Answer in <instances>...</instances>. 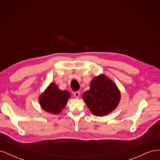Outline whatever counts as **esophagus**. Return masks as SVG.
I'll list each match as a JSON object with an SVG mask.
<instances>
[{"label":"esophagus","mask_w":160,"mask_h":160,"mask_svg":"<svg viewBox=\"0 0 160 160\" xmlns=\"http://www.w3.org/2000/svg\"><path fill=\"white\" fill-rule=\"evenodd\" d=\"M73 95L76 98H79V97L80 95V92L79 91H75V92H74Z\"/></svg>","instance_id":"esophagus-1"}]
</instances>
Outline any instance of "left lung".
Listing matches in <instances>:
<instances>
[{"instance_id":"obj_1","label":"left lung","mask_w":160,"mask_h":160,"mask_svg":"<svg viewBox=\"0 0 160 160\" xmlns=\"http://www.w3.org/2000/svg\"><path fill=\"white\" fill-rule=\"evenodd\" d=\"M82 98L92 113L102 117L117 108L121 99V93L112 80L100 74L92 79L89 90L84 92Z\"/></svg>"}]
</instances>
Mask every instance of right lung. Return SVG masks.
I'll use <instances>...</instances> for the list:
<instances>
[{"mask_svg": "<svg viewBox=\"0 0 160 160\" xmlns=\"http://www.w3.org/2000/svg\"><path fill=\"white\" fill-rule=\"evenodd\" d=\"M71 94L66 90H60L55 83H51L38 97L41 108L51 114H59L65 108Z\"/></svg>", "mask_w": 160, "mask_h": 160, "instance_id": "right-lung-1", "label": "right lung"}]
</instances>
